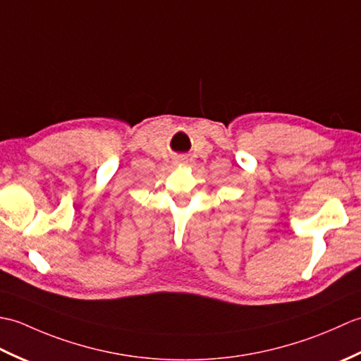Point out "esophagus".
Masks as SVG:
<instances>
[{
  "instance_id": "esophagus-1",
  "label": "esophagus",
  "mask_w": 361,
  "mask_h": 361,
  "mask_svg": "<svg viewBox=\"0 0 361 361\" xmlns=\"http://www.w3.org/2000/svg\"><path fill=\"white\" fill-rule=\"evenodd\" d=\"M175 163H176V164H178V163H185V158H181V157L175 158Z\"/></svg>"
}]
</instances>
